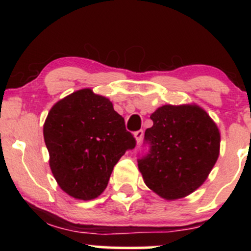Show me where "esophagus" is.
<instances>
[{"instance_id":"esophagus-1","label":"esophagus","mask_w":251,"mask_h":251,"mask_svg":"<svg viewBox=\"0 0 251 251\" xmlns=\"http://www.w3.org/2000/svg\"><path fill=\"white\" fill-rule=\"evenodd\" d=\"M143 135H144V132H143V129H139V131L134 132V137H135V139H137V143H138V144H139L140 142H142V139H143Z\"/></svg>"}]
</instances>
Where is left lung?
Listing matches in <instances>:
<instances>
[{"instance_id":"8db88e82","label":"left lung","mask_w":251,"mask_h":251,"mask_svg":"<svg viewBox=\"0 0 251 251\" xmlns=\"http://www.w3.org/2000/svg\"><path fill=\"white\" fill-rule=\"evenodd\" d=\"M144 135L148 152L138 158L145 184L166 200L185 197L198 189L220 154V131L196 105L162 106Z\"/></svg>"}]
</instances>
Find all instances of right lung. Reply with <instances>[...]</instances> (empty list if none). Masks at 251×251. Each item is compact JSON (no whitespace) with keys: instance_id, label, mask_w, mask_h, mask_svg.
<instances>
[{"instance_id":"obj_1","label":"right lung","mask_w":251,"mask_h":251,"mask_svg":"<svg viewBox=\"0 0 251 251\" xmlns=\"http://www.w3.org/2000/svg\"><path fill=\"white\" fill-rule=\"evenodd\" d=\"M43 137L57 184L82 201L101 194L118 160L137 144L112 102L89 88L74 92L51 107Z\"/></svg>"}]
</instances>
